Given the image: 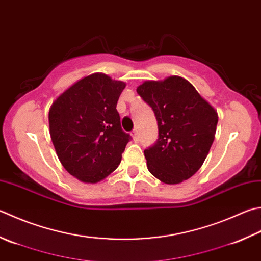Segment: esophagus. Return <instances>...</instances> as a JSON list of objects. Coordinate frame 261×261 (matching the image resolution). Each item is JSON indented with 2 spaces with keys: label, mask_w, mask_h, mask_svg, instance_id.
<instances>
[{
  "label": "esophagus",
  "mask_w": 261,
  "mask_h": 261,
  "mask_svg": "<svg viewBox=\"0 0 261 261\" xmlns=\"http://www.w3.org/2000/svg\"><path fill=\"white\" fill-rule=\"evenodd\" d=\"M132 136L134 137V140H136L137 139V129H134L132 132Z\"/></svg>",
  "instance_id": "34e87169"
}]
</instances>
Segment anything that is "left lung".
Wrapping results in <instances>:
<instances>
[{"instance_id":"1","label":"left lung","mask_w":261,"mask_h":261,"mask_svg":"<svg viewBox=\"0 0 261 261\" xmlns=\"http://www.w3.org/2000/svg\"><path fill=\"white\" fill-rule=\"evenodd\" d=\"M136 92L153 110L159 139L144 151L146 166L165 184H179L198 171L215 140L218 114L179 76L146 81Z\"/></svg>"}]
</instances>
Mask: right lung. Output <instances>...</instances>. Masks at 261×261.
Listing matches in <instances>:
<instances>
[{
	"instance_id": "1",
	"label": "right lung",
	"mask_w": 261,
	"mask_h": 261,
	"mask_svg": "<svg viewBox=\"0 0 261 261\" xmlns=\"http://www.w3.org/2000/svg\"><path fill=\"white\" fill-rule=\"evenodd\" d=\"M125 87L126 83L95 72L76 82L50 108L48 126L58 158L83 183L101 181L120 164L130 140L116 109Z\"/></svg>"
}]
</instances>
